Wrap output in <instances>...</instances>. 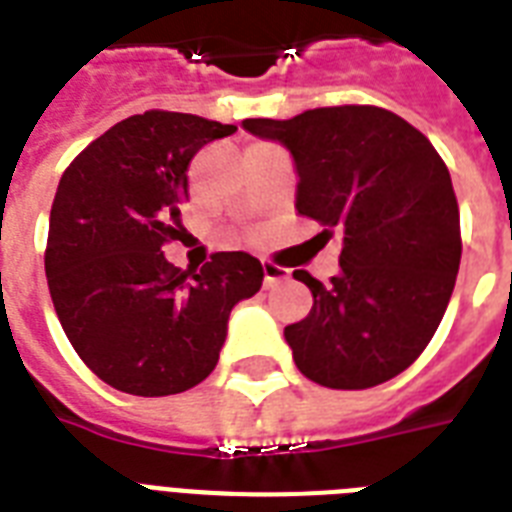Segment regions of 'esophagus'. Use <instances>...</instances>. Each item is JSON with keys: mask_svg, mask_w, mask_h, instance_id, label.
I'll return each mask as SVG.
<instances>
[{"mask_svg": "<svg viewBox=\"0 0 512 512\" xmlns=\"http://www.w3.org/2000/svg\"><path fill=\"white\" fill-rule=\"evenodd\" d=\"M287 279H289V271H284V268H279V265H273V263H263L265 289L279 287V284H284Z\"/></svg>", "mask_w": 512, "mask_h": 512, "instance_id": "esophagus-1", "label": "esophagus"}]
</instances>
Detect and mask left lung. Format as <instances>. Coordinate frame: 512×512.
<instances>
[{
  "label": "left lung",
  "instance_id": "1",
  "mask_svg": "<svg viewBox=\"0 0 512 512\" xmlns=\"http://www.w3.org/2000/svg\"><path fill=\"white\" fill-rule=\"evenodd\" d=\"M276 140L297 172L295 209L340 233V273L308 271L313 308L284 329L297 369L335 390L393 380L436 335L460 271L452 177L420 130L377 106L313 108L292 119H244Z\"/></svg>",
  "mask_w": 512,
  "mask_h": 512
}]
</instances>
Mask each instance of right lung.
<instances>
[{
	"label": "right lung",
	"mask_w": 512,
	"mask_h": 512,
	"mask_svg": "<svg viewBox=\"0 0 512 512\" xmlns=\"http://www.w3.org/2000/svg\"><path fill=\"white\" fill-rule=\"evenodd\" d=\"M177 111L130 116L92 140L52 201L44 273L60 327L84 364L132 396H172L215 369L233 305L263 287L247 252L175 268L167 241L185 233L188 164L225 135Z\"/></svg>",
	"instance_id": "add662e5"
}]
</instances>
